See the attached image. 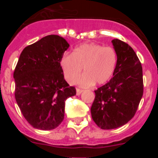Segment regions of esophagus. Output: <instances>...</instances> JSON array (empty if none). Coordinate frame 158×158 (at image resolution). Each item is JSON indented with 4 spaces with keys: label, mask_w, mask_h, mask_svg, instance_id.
I'll return each instance as SVG.
<instances>
[{
    "label": "esophagus",
    "mask_w": 158,
    "mask_h": 158,
    "mask_svg": "<svg viewBox=\"0 0 158 158\" xmlns=\"http://www.w3.org/2000/svg\"><path fill=\"white\" fill-rule=\"evenodd\" d=\"M76 92H77V96H80V95L81 94L82 92H83V90H82V89H77Z\"/></svg>",
    "instance_id": "obj_1"
}]
</instances>
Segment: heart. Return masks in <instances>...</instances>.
Masks as SVG:
<instances>
[{
  "label": "heart",
  "instance_id": "1",
  "mask_svg": "<svg viewBox=\"0 0 158 158\" xmlns=\"http://www.w3.org/2000/svg\"><path fill=\"white\" fill-rule=\"evenodd\" d=\"M117 62V54L113 48L103 47L96 43H85L73 50L72 54H65L60 61L64 77L69 84L77 81L84 69L78 84L89 87L96 83L104 85L112 77Z\"/></svg>",
  "mask_w": 158,
  "mask_h": 158
}]
</instances>
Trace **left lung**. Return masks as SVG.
<instances>
[{"instance_id":"1","label":"left lung","mask_w":158,"mask_h":158,"mask_svg":"<svg viewBox=\"0 0 158 158\" xmlns=\"http://www.w3.org/2000/svg\"><path fill=\"white\" fill-rule=\"evenodd\" d=\"M111 43L117 54L113 77L95 90L91 107L93 121L104 130L127 123L135 115L143 95L142 67L139 58L127 43L118 39Z\"/></svg>"}]
</instances>
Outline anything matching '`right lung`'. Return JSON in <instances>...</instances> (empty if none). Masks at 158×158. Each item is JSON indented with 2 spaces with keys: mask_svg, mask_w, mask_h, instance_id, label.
<instances>
[{
  "mask_svg": "<svg viewBox=\"0 0 158 158\" xmlns=\"http://www.w3.org/2000/svg\"><path fill=\"white\" fill-rule=\"evenodd\" d=\"M69 44L50 35L27 46L14 71L15 98L26 120L35 129L50 131L62 122L65 101L76 95L65 81L60 61Z\"/></svg>",
  "mask_w": 158,
  "mask_h": 158,
  "instance_id": "right-lung-1",
  "label": "right lung"
}]
</instances>
